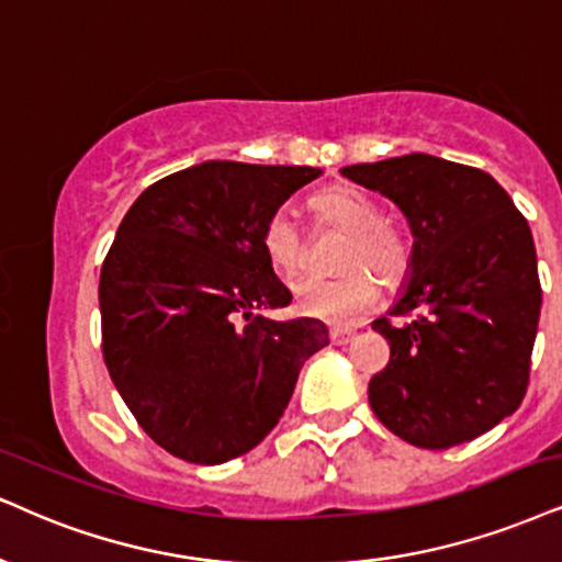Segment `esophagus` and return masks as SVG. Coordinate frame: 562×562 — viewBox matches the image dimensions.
<instances>
[{
	"label": "esophagus",
	"instance_id": "esophagus-1",
	"mask_svg": "<svg viewBox=\"0 0 562 562\" xmlns=\"http://www.w3.org/2000/svg\"><path fill=\"white\" fill-rule=\"evenodd\" d=\"M330 341H334L336 346H346L355 341V334L346 328H330Z\"/></svg>",
	"mask_w": 562,
	"mask_h": 562
}]
</instances>
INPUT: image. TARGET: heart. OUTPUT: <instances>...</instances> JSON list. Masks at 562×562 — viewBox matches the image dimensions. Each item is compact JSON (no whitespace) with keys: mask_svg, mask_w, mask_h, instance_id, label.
<instances>
[{"mask_svg":"<svg viewBox=\"0 0 562 562\" xmlns=\"http://www.w3.org/2000/svg\"><path fill=\"white\" fill-rule=\"evenodd\" d=\"M310 213L321 228L344 234L336 279H302L294 283L296 310L325 323L349 325L378 300V281L398 286L412 268V249L404 234L387 226L375 200L351 187H330L310 198ZM260 247L270 268L294 276L304 258V239L286 213H273L260 234ZM379 279L375 280L374 276Z\"/></svg>","mask_w":562,"mask_h":562,"instance_id":"1","label":"heart"}]
</instances>
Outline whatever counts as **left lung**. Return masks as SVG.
Here are the masks:
<instances>
[{"instance_id": "1", "label": "left lung", "mask_w": 562, "mask_h": 562, "mask_svg": "<svg viewBox=\"0 0 562 562\" xmlns=\"http://www.w3.org/2000/svg\"><path fill=\"white\" fill-rule=\"evenodd\" d=\"M341 175L391 200L414 237L404 289L372 323L391 344L367 387L372 412L417 448L474 440L521 406L529 383L542 307L531 228L474 166L408 154Z\"/></svg>"}]
</instances>
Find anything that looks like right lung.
Instances as JSON below:
<instances>
[{
	"label": "right lung",
	"mask_w": 562,
	"mask_h": 562,
	"mask_svg": "<svg viewBox=\"0 0 562 562\" xmlns=\"http://www.w3.org/2000/svg\"><path fill=\"white\" fill-rule=\"evenodd\" d=\"M313 166L205 161L150 184L101 268V349L133 417L164 450L224 463L279 425L302 364L328 344L313 317L270 321L292 292L260 247Z\"/></svg>",
	"instance_id": "1"
}]
</instances>
